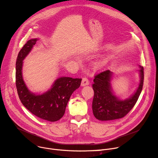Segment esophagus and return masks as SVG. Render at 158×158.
I'll list each match as a JSON object with an SVG mask.
<instances>
[{
	"label": "esophagus",
	"mask_w": 158,
	"mask_h": 158,
	"mask_svg": "<svg viewBox=\"0 0 158 158\" xmlns=\"http://www.w3.org/2000/svg\"><path fill=\"white\" fill-rule=\"evenodd\" d=\"M89 84V82L87 78L86 77L82 78V80L81 82V86H85L88 85Z\"/></svg>",
	"instance_id": "1"
}]
</instances>
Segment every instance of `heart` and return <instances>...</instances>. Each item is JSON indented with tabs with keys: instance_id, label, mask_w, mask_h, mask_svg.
<instances>
[{
	"instance_id": "b5f03b06",
	"label": "heart",
	"mask_w": 158,
	"mask_h": 158,
	"mask_svg": "<svg viewBox=\"0 0 158 158\" xmlns=\"http://www.w3.org/2000/svg\"><path fill=\"white\" fill-rule=\"evenodd\" d=\"M106 62H107L106 58L102 57H101V58H99V59H97V60H95L94 62V66L97 69H101V68L104 67L105 64H106Z\"/></svg>"
}]
</instances>
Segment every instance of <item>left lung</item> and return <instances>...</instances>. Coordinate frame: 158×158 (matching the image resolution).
Wrapping results in <instances>:
<instances>
[{
    "mask_svg": "<svg viewBox=\"0 0 158 158\" xmlns=\"http://www.w3.org/2000/svg\"><path fill=\"white\" fill-rule=\"evenodd\" d=\"M139 76L138 86L129 98L120 99L114 94L111 86L113 72L106 70L97 75L92 85L94 97L92 111L94 117L101 121L112 120L123 118L134 107L142 92L143 85V68L139 65Z\"/></svg>",
    "mask_w": 158,
    "mask_h": 158,
    "instance_id": "obj_1",
    "label": "left lung"
}]
</instances>
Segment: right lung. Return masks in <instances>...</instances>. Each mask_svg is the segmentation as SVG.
Wrapping results in <instances>:
<instances>
[{"instance_id":"right-lung-1","label":"right lung","mask_w":158,"mask_h":158,"mask_svg":"<svg viewBox=\"0 0 158 158\" xmlns=\"http://www.w3.org/2000/svg\"><path fill=\"white\" fill-rule=\"evenodd\" d=\"M38 40L27 41L19 53L16 62V86L22 104L33 114L49 122H56L63 117L70 96L79 88L82 79L61 77L54 82L51 89L41 94H35L29 89L22 75L23 61Z\"/></svg>"}]
</instances>
